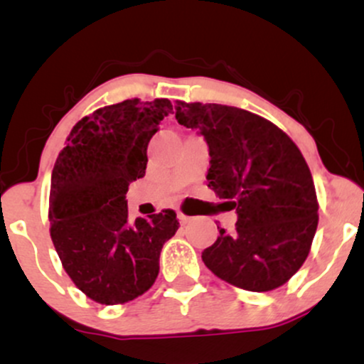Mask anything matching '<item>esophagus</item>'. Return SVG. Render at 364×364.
Segmentation results:
<instances>
[{
	"label": "esophagus",
	"mask_w": 364,
	"mask_h": 364,
	"mask_svg": "<svg viewBox=\"0 0 364 364\" xmlns=\"http://www.w3.org/2000/svg\"><path fill=\"white\" fill-rule=\"evenodd\" d=\"M178 219H179V223H181V224H188L191 220V217L185 215L183 212H178Z\"/></svg>",
	"instance_id": "1"
}]
</instances>
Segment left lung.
I'll return each instance as SVG.
<instances>
[{"instance_id":"obj_1","label":"left lung","mask_w":364,"mask_h":364,"mask_svg":"<svg viewBox=\"0 0 364 364\" xmlns=\"http://www.w3.org/2000/svg\"><path fill=\"white\" fill-rule=\"evenodd\" d=\"M176 119L205 136L208 188L237 214L232 232L217 228L203 263L241 289L281 287L301 269L318 225L315 183L301 150L269 119L240 107L178 101Z\"/></svg>"}]
</instances>
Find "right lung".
Here are the masks:
<instances>
[{"label":"right lung","mask_w":364,"mask_h":364,"mask_svg":"<svg viewBox=\"0 0 364 364\" xmlns=\"http://www.w3.org/2000/svg\"><path fill=\"white\" fill-rule=\"evenodd\" d=\"M173 111L169 99L104 106L78 121L56 159L49 191L51 240L87 298L123 304L152 287L176 212L128 219L129 183L145 176L149 141Z\"/></svg>","instance_id":"right-lung-1"}]
</instances>
